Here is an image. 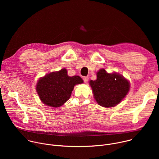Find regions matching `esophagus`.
<instances>
[{
	"label": "esophagus",
	"mask_w": 159,
	"mask_h": 159,
	"mask_svg": "<svg viewBox=\"0 0 159 159\" xmlns=\"http://www.w3.org/2000/svg\"><path fill=\"white\" fill-rule=\"evenodd\" d=\"M83 80H84V83H87L89 80V77H83Z\"/></svg>",
	"instance_id": "obj_1"
}]
</instances>
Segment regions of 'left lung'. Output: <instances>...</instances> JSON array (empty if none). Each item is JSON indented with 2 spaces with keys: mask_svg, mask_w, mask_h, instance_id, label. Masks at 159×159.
<instances>
[{
  "mask_svg": "<svg viewBox=\"0 0 159 159\" xmlns=\"http://www.w3.org/2000/svg\"><path fill=\"white\" fill-rule=\"evenodd\" d=\"M94 98L104 107H113L119 104L129 90V82L116 74H108L104 69L97 73V79L90 80Z\"/></svg>",
  "mask_w": 159,
  "mask_h": 159,
  "instance_id": "8db88e82",
  "label": "left lung"
}]
</instances>
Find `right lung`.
<instances>
[{
  "instance_id": "add662e5",
  "label": "right lung",
  "mask_w": 159,
  "mask_h": 159,
  "mask_svg": "<svg viewBox=\"0 0 159 159\" xmlns=\"http://www.w3.org/2000/svg\"><path fill=\"white\" fill-rule=\"evenodd\" d=\"M83 83L80 77H69L65 69L41 78L36 90L41 101L48 106L60 107L69 99L75 85Z\"/></svg>"
}]
</instances>
